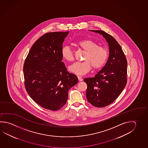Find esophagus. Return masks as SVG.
<instances>
[{
  "mask_svg": "<svg viewBox=\"0 0 148 148\" xmlns=\"http://www.w3.org/2000/svg\"><path fill=\"white\" fill-rule=\"evenodd\" d=\"M78 80L79 81H83V79L82 78L80 77V76H78Z\"/></svg>",
  "mask_w": 148,
  "mask_h": 148,
  "instance_id": "obj_1",
  "label": "esophagus"
}]
</instances>
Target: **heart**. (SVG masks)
<instances>
[{
    "label": "heart",
    "instance_id": "obj_1",
    "mask_svg": "<svg viewBox=\"0 0 148 148\" xmlns=\"http://www.w3.org/2000/svg\"><path fill=\"white\" fill-rule=\"evenodd\" d=\"M76 45L82 49L86 53L84 62H76L71 65L69 69L71 73L78 75H84L88 73L91 66L93 69H99L104 66L108 58L107 50L102 46L90 39L81 40ZM62 56L67 62H73L74 56L72 50L68 46L62 47Z\"/></svg>",
    "mask_w": 148,
    "mask_h": 148
}]
</instances>
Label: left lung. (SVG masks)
Wrapping results in <instances>:
<instances>
[{
	"label": "left lung",
	"mask_w": 148,
	"mask_h": 148,
	"mask_svg": "<svg viewBox=\"0 0 148 148\" xmlns=\"http://www.w3.org/2000/svg\"><path fill=\"white\" fill-rule=\"evenodd\" d=\"M103 36L109 45L108 62L93 78H85L86 97L90 104L103 108L112 104L127 84V61L121 46L112 36L102 30H90Z\"/></svg>",
	"instance_id": "1"
}]
</instances>
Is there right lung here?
<instances>
[{"instance_id": "1", "label": "right lung", "mask_w": 148, "mask_h": 148, "mask_svg": "<svg viewBox=\"0 0 148 148\" xmlns=\"http://www.w3.org/2000/svg\"><path fill=\"white\" fill-rule=\"evenodd\" d=\"M68 32L46 33L33 45L23 65L24 86L42 108L57 110L67 102L69 89L77 77L68 71L61 51Z\"/></svg>"}]
</instances>
